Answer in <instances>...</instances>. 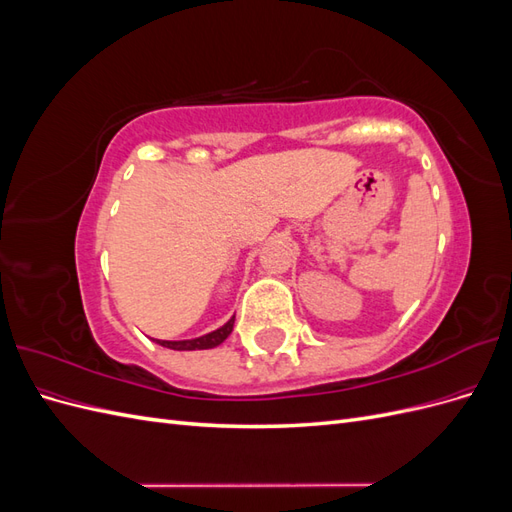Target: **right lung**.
Returning a JSON list of instances; mask_svg holds the SVG:
<instances>
[{
	"mask_svg": "<svg viewBox=\"0 0 512 512\" xmlns=\"http://www.w3.org/2000/svg\"><path fill=\"white\" fill-rule=\"evenodd\" d=\"M232 324H235V318H230L222 329L207 333L203 337H196V339H185V342H160L158 344L164 348H173V350H207V348H215L220 346L224 339L232 333Z\"/></svg>",
	"mask_w": 512,
	"mask_h": 512,
	"instance_id": "right-lung-1",
	"label": "right lung"
}]
</instances>
